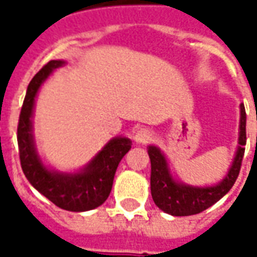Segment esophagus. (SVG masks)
I'll return each mask as SVG.
<instances>
[{
	"label": "esophagus",
	"instance_id": "esophagus-1",
	"mask_svg": "<svg viewBox=\"0 0 257 257\" xmlns=\"http://www.w3.org/2000/svg\"><path fill=\"white\" fill-rule=\"evenodd\" d=\"M152 137H153V134H152L150 130H147V128H139L134 133V142L139 144H147L152 142Z\"/></svg>",
	"mask_w": 257,
	"mask_h": 257
}]
</instances>
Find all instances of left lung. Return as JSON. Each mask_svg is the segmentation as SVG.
I'll list each match as a JSON object with an SVG mask.
<instances>
[{
  "label": "left lung",
  "instance_id": "1",
  "mask_svg": "<svg viewBox=\"0 0 257 257\" xmlns=\"http://www.w3.org/2000/svg\"><path fill=\"white\" fill-rule=\"evenodd\" d=\"M246 144V111L240 104V124H239V146L232 166L222 182L207 187H196L174 180L169 169L167 160L159 147L149 146L147 153L152 163L150 189L152 197L159 209L172 216H192L209 209L219 202L229 192L236 182Z\"/></svg>",
  "mask_w": 257,
  "mask_h": 257
}]
</instances>
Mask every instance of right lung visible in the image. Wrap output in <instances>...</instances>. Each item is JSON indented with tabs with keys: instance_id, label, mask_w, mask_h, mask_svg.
Returning a JSON list of instances; mask_svg holds the SVG:
<instances>
[{
	"instance_id": "1",
	"label": "right lung",
	"mask_w": 257,
	"mask_h": 257,
	"mask_svg": "<svg viewBox=\"0 0 257 257\" xmlns=\"http://www.w3.org/2000/svg\"><path fill=\"white\" fill-rule=\"evenodd\" d=\"M63 64L64 61L61 60L47 63L28 84L17 128L20 160L27 180L50 202L68 212H87L107 200L113 187L115 170L132 149V140L127 137H114L84 169L77 173L55 172L45 167L37 153L33 136L35 97L48 75Z\"/></svg>"
}]
</instances>
